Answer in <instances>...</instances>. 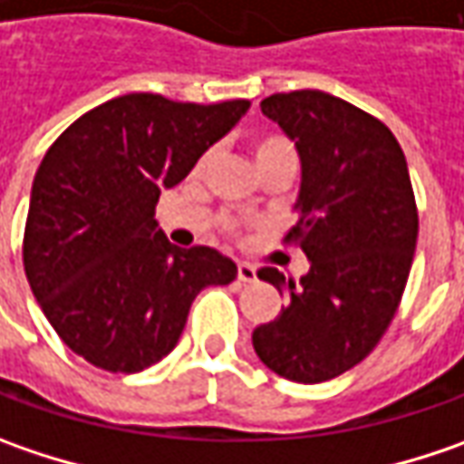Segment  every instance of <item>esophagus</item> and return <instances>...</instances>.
Masks as SVG:
<instances>
[{
	"instance_id": "34e87169",
	"label": "esophagus",
	"mask_w": 464,
	"mask_h": 464,
	"mask_svg": "<svg viewBox=\"0 0 464 464\" xmlns=\"http://www.w3.org/2000/svg\"><path fill=\"white\" fill-rule=\"evenodd\" d=\"M236 275H238L241 283H254V280H256V267H254V265H246V262H238Z\"/></svg>"
}]
</instances>
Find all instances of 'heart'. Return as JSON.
Here are the masks:
<instances>
[{"label": "heart", "mask_w": 464, "mask_h": 464, "mask_svg": "<svg viewBox=\"0 0 464 464\" xmlns=\"http://www.w3.org/2000/svg\"><path fill=\"white\" fill-rule=\"evenodd\" d=\"M252 155L259 173L267 171L275 163H285V160L295 163V148H293L291 140L283 137V134H262V137H256L252 142ZM210 160L212 150H208L199 160H197V171L194 173L205 171V169L210 166ZM220 226H223V231L228 233H236V228H238L236 220H231V218H220Z\"/></svg>", "instance_id": "obj_1"}]
</instances>
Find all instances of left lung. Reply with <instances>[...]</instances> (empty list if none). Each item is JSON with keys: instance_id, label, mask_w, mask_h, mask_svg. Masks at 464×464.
I'll return each instance as SVG.
<instances>
[{"instance_id": "obj_1", "label": "left lung", "mask_w": 464, "mask_h": 464, "mask_svg": "<svg viewBox=\"0 0 464 464\" xmlns=\"http://www.w3.org/2000/svg\"><path fill=\"white\" fill-rule=\"evenodd\" d=\"M259 106L301 155V218L283 244L301 246L312 270L298 283L256 272L288 304L252 343L267 369L316 384L361 363L394 319L418 238L413 184L390 127L348 101L291 91Z\"/></svg>"}]
</instances>
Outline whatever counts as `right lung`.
<instances>
[{
    "label": "right lung",
    "mask_w": 464,
    "mask_h": 464,
    "mask_svg": "<svg viewBox=\"0 0 464 464\" xmlns=\"http://www.w3.org/2000/svg\"><path fill=\"white\" fill-rule=\"evenodd\" d=\"M249 106L130 92L82 113L46 150L23 265L51 327L88 363L111 373L158 363L176 348L197 293L236 277L210 246H173L155 205Z\"/></svg>",
    "instance_id": "1"
}]
</instances>
